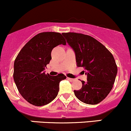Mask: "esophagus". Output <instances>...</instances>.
<instances>
[{"label": "esophagus", "mask_w": 131, "mask_h": 131, "mask_svg": "<svg viewBox=\"0 0 131 131\" xmlns=\"http://www.w3.org/2000/svg\"><path fill=\"white\" fill-rule=\"evenodd\" d=\"M67 79H68L69 81H71V82H72V81H74V79H72V78H67Z\"/></svg>", "instance_id": "esophagus-1"}]
</instances>
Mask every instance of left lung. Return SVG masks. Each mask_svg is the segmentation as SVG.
<instances>
[{"instance_id":"8db88e82","label":"left lung","mask_w":131,"mask_h":131,"mask_svg":"<svg viewBox=\"0 0 131 131\" xmlns=\"http://www.w3.org/2000/svg\"><path fill=\"white\" fill-rule=\"evenodd\" d=\"M68 45L75 53L78 67H83L87 81H81L82 88L74 95L83 103L96 105L102 102L113 88L117 67L112 54L100 42L89 35L63 33Z\"/></svg>"}]
</instances>
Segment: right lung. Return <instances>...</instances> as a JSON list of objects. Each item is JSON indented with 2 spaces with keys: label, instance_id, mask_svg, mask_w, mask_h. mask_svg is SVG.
Masks as SVG:
<instances>
[{
  "label": "right lung",
  "instance_id": "right-lung-1",
  "mask_svg": "<svg viewBox=\"0 0 131 131\" xmlns=\"http://www.w3.org/2000/svg\"><path fill=\"white\" fill-rule=\"evenodd\" d=\"M66 45L65 39L56 32H43L32 38L16 58L14 82L19 92L31 104L43 106L58 95L59 83L66 79L63 74H46L44 70L52 59L51 52L59 45Z\"/></svg>",
  "mask_w": 131,
  "mask_h": 131
}]
</instances>
